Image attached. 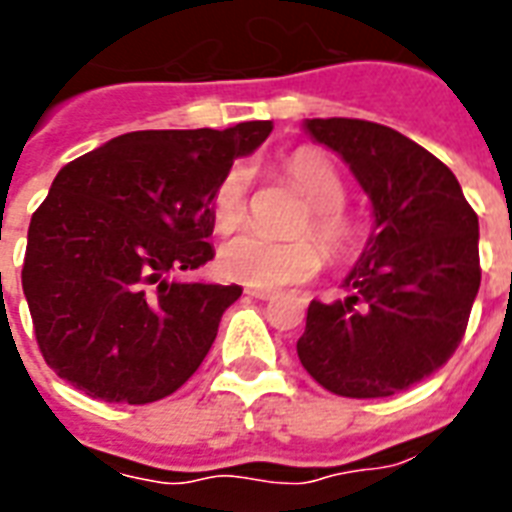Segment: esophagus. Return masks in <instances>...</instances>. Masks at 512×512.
Masks as SVG:
<instances>
[{
  "label": "esophagus",
  "mask_w": 512,
  "mask_h": 512,
  "mask_svg": "<svg viewBox=\"0 0 512 512\" xmlns=\"http://www.w3.org/2000/svg\"><path fill=\"white\" fill-rule=\"evenodd\" d=\"M247 295H249V297H255V300H273V297H276V292H271V289H255V287H249V289H247Z\"/></svg>",
  "instance_id": "esophagus-1"
}]
</instances>
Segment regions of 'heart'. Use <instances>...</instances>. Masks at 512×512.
Masks as SVG:
<instances>
[{"label":"heart","mask_w":512,"mask_h":512,"mask_svg":"<svg viewBox=\"0 0 512 512\" xmlns=\"http://www.w3.org/2000/svg\"><path fill=\"white\" fill-rule=\"evenodd\" d=\"M284 175L311 207L297 233H311L332 260H345L353 255L358 231L353 220L342 212L345 185L327 156L313 148H297L284 162ZM249 188H252V170L244 162L231 164L228 172L220 177L209 199V215L217 233H233L247 220ZM315 242L305 236L292 241H273L255 231H244L220 247L217 268L225 279L241 281L255 289L300 284L313 279L324 265V255Z\"/></svg>","instance_id":"b5f03b06"}]
</instances>
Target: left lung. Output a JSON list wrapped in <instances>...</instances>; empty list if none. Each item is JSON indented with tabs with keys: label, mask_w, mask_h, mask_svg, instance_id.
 Listing matches in <instances>:
<instances>
[{
	"label": "left lung",
	"mask_w": 512,
	"mask_h": 512,
	"mask_svg": "<svg viewBox=\"0 0 512 512\" xmlns=\"http://www.w3.org/2000/svg\"><path fill=\"white\" fill-rule=\"evenodd\" d=\"M374 209L348 297L308 305L297 356L329 393L385 398L452 358L481 287L478 215L454 172L401 132L364 119H308Z\"/></svg>",
	"instance_id": "obj_1"
}]
</instances>
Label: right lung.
Segmentation results:
<instances>
[{"label": "right lung", "instance_id": "1", "mask_svg": "<svg viewBox=\"0 0 512 512\" xmlns=\"http://www.w3.org/2000/svg\"><path fill=\"white\" fill-rule=\"evenodd\" d=\"M271 130L127 132L58 172L28 225L20 279L60 380L108 404H151L199 369L241 287L177 273L215 257L209 199Z\"/></svg>", "mask_w": 512, "mask_h": 512}]
</instances>
